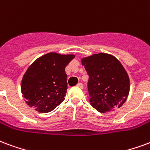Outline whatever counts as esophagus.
<instances>
[{
	"mask_svg": "<svg viewBox=\"0 0 150 150\" xmlns=\"http://www.w3.org/2000/svg\"><path fill=\"white\" fill-rule=\"evenodd\" d=\"M77 86H78V87H79V88H83V83H79L77 84Z\"/></svg>",
	"mask_w": 150,
	"mask_h": 150,
	"instance_id": "1",
	"label": "esophagus"
}]
</instances>
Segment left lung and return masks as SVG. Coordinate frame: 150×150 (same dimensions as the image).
Returning a JSON list of instances; mask_svg holds the SVG:
<instances>
[{"instance_id":"1","label":"left lung","mask_w":150,"mask_h":150,"mask_svg":"<svg viewBox=\"0 0 150 150\" xmlns=\"http://www.w3.org/2000/svg\"><path fill=\"white\" fill-rule=\"evenodd\" d=\"M81 62L89 75L91 105L101 113L120 108L127 99L130 83L119 60L107 53H98L84 57Z\"/></svg>"}]
</instances>
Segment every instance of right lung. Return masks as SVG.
I'll list each match as a JSON object with an SVG mask.
<instances>
[{"instance_id": "1", "label": "right lung", "mask_w": 150, "mask_h": 150, "mask_svg": "<svg viewBox=\"0 0 150 150\" xmlns=\"http://www.w3.org/2000/svg\"><path fill=\"white\" fill-rule=\"evenodd\" d=\"M75 55L49 52L36 59L25 71L21 93L30 107L40 113H48L65 98L67 89L65 67Z\"/></svg>"}]
</instances>
